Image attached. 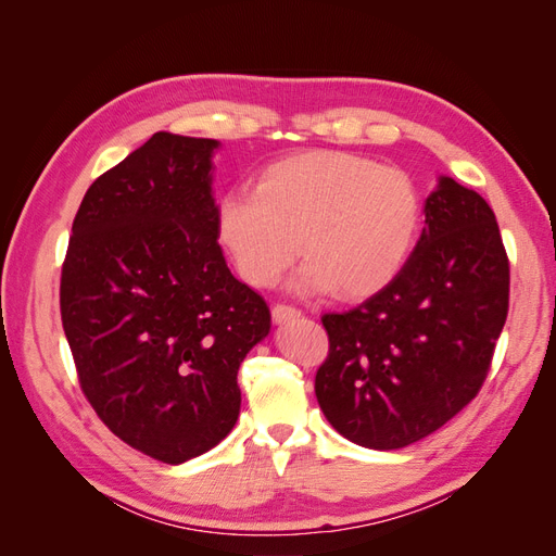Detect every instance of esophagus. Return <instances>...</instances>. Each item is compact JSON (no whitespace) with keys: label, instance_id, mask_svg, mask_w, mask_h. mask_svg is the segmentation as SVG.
Masks as SVG:
<instances>
[{"label":"esophagus","instance_id":"34e87169","mask_svg":"<svg viewBox=\"0 0 556 556\" xmlns=\"http://www.w3.org/2000/svg\"><path fill=\"white\" fill-rule=\"evenodd\" d=\"M295 317H301V309H295V307H291V305H275V307H273V319H275V324H287V321H291V319H295Z\"/></svg>","mask_w":556,"mask_h":556}]
</instances>
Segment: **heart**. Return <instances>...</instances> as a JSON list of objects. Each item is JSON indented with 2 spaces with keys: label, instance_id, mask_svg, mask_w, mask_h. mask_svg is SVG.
<instances>
[{
  "label": "heart",
  "instance_id": "obj_1",
  "mask_svg": "<svg viewBox=\"0 0 556 556\" xmlns=\"http://www.w3.org/2000/svg\"><path fill=\"white\" fill-rule=\"evenodd\" d=\"M414 178L362 154L312 150L269 164L255 190H230L216 235L241 279L269 287L295 255L303 293L364 298L402 273L420 227Z\"/></svg>",
  "mask_w": 556,
  "mask_h": 556
}]
</instances>
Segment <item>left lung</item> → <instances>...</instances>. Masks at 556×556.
<instances>
[{"mask_svg": "<svg viewBox=\"0 0 556 556\" xmlns=\"http://www.w3.org/2000/svg\"><path fill=\"white\" fill-rule=\"evenodd\" d=\"M507 307L509 263L493 208L439 176L402 273L362 305L321 317L329 357L315 392L326 420L376 451L437 432L486 380Z\"/></svg>", "mask_w": 556, "mask_h": 556, "instance_id": "8db88e82", "label": "left lung"}]
</instances>
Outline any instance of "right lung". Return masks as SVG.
<instances>
[{
    "label": "right lung",
    "mask_w": 556,
    "mask_h": 556,
    "mask_svg": "<svg viewBox=\"0 0 556 556\" xmlns=\"http://www.w3.org/2000/svg\"><path fill=\"white\" fill-rule=\"evenodd\" d=\"M218 148L160 131L96 178L61 275L81 392L110 432L168 465L230 434L239 364L269 333L267 303L218 244Z\"/></svg>",
    "instance_id": "obj_1"
}]
</instances>
